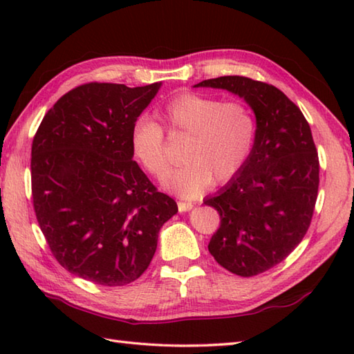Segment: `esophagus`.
I'll return each instance as SVG.
<instances>
[{
    "label": "esophagus",
    "mask_w": 354,
    "mask_h": 354,
    "mask_svg": "<svg viewBox=\"0 0 354 354\" xmlns=\"http://www.w3.org/2000/svg\"><path fill=\"white\" fill-rule=\"evenodd\" d=\"M193 202H190V201H179L178 202V208H179V212H189L190 208H193Z\"/></svg>",
    "instance_id": "obj_1"
}]
</instances>
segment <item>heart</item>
<instances>
[{"label": "heart", "instance_id": "obj_1", "mask_svg": "<svg viewBox=\"0 0 354 354\" xmlns=\"http://www.w3.org/2000/svg\"><path fill=\"white\" fill-rule=\"evenodd\" d=\"M160 117L171 135L187 137L181 167L164 178V185L194 198L214 183L231 181L245 167L257 137V120L242 100L183 93L164 104ZM135 158L147 173L161 178L170 167L162 127L150 118L135 122L131 132Z\"/></svg>", "mask_w": 354, "mask_h": 354}]
</instances>
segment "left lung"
<instances>
[{"instance_id": "obj_1", "label": "left lung", "mask_w": 354, "mask_h": 354, "mask_svg": "<svg viewBox=\"0 0 354 354\" xmlns=\"http://www.w3.org/2000/svg\"><path fill=\"white\" fill-rule=\"evenodd\" d=\"M243 97L257 118L245 167L204 204L221 225L208 243L214 260L239 277L281 263L310 227L319 187V158L303 112L274 85L245 76L202 80Z\"/></svg>"}]
</instances>
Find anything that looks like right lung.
<instances>
[{"label":"right lung","mask_w":354,"mask_h":354,"mask_svg":"<svg viewBox=\"0 0 354 354\" xmlns=\"http://www.w3.org/2000/svg\"><path fill=\"white\" fill-rule=\"evenodd\" d=\"M160 86H76L35 133L30 167L37 223L59 265L94 284L140 278L158 232L178 212L132 160V127Z\"/></svg>","instance_id":"obj_1"}]
</instances>
